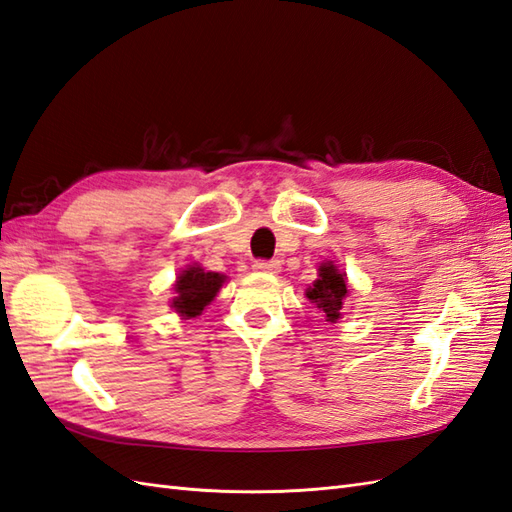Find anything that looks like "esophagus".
<instances>
[{"label": "esophagus", "instance_id": "esophagus-1", "mask_svg": "<svg viewBox=\"0 0 512 512\" xmlns=\"http://www.w3.org/2000/svg\"><path fill=\"white\" fill-rule=\"evenodd\" d=\"M253 268L257 272H270V275H277V272L281 270V264H279V259H259V261H255Z\"/></svg>", "mask_w": 512, "mask_h": 512}]
</instances>
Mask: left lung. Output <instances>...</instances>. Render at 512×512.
<instances>
[{
    "instance_id": "left-lung-1",
    "label": "left lung",
    "mask_w": 512,
    "mask_h": 512,
    "mask_svg": "<svg viewBox=\"0 0 512 512\" xmlns=\"http://www.w3.org/2000/svg\"><path fill=\"white\" fill-rule=\"evenodd\" d=\"M305 296L325 314L329 323H336L342 316L344 299L349 296L347 272L338 270L334 261H323L318 268V279L305 290Z\"/></svg>"
}]
</instances>
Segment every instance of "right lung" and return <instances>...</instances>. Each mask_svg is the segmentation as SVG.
Masks as SVG:
<instances>
[{"instance_id": "1", "label": "right lung", "mask_w": 512, "mask_h": 512, "mask_svg": "<svg viewBox=\"0 0 512 512\" xmlns=\"http://www.w3.org/2000/svg\"><path fill=\"white\" fill-rule=\"evenodd\" d=\"M224 281H227V277L220 275V272H207L198 264L185 268L174 283L172 310L185 320L200 316L202 310L216 299Z\"/></svg>"}]
</instances>
